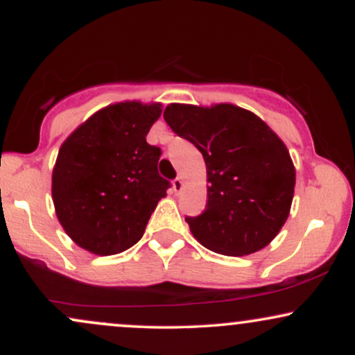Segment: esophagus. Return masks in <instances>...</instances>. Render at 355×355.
<instances>
[{"label":"esophagus","instance_id":"esophagus-1","mask_svg":"<svg viewBox=\"0 0 355 355\" xmlns=\"http://www.w3.org/2000/svg\"><path fill=\"white\" fill-rule=\"evenodd\" d=\"M172 187H173V191L175 193H178V191H182L183 190V180L180 177H177L173 180V183H172Z\"/></svg>","mask_w":355,"mask_h":355}]
</instances>
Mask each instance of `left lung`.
<instances>
[{
    "instance_id": "left-lung-1",
    "label": "left lung",
    "mask_w": 355,
    "mask_h": 355,
    "mask_svg": "<svg viewBox=\"0 0 355 355\" xmlns=\"http://www.w3.org/2000/svg\"><path fill=\"white\" fill-rule=\"evenodd\" d=\"M164 118L207 165V207L185 217L211 252L242 257L277 237L291 214L295 168L287 146L255 113L230 103H172Z\"/></svg>"
}]
</instances>
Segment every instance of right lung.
Instances as JSON below:
<instances>
[{"instance_id": "right-lung-1", "label": "right lung", "mask_w": 355, "mask_h": 355, "mask_svg": "<svg viewBox=\"0 0 355 355\" xmlns=\"http://www.w3.org/2000/svg\"><path fill=\"white\" fill-rule=\"evenodd\" d=\"M160 103L121 101L101 108L61 145L51 177L56 217L76 245L120 254L144 235L170 182L158 175L162 150L146 133Z\"/></svg>"}]
</instances>
